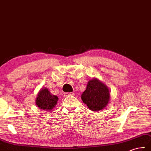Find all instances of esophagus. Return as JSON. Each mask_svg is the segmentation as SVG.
I'll list each match as a JSON object with an SVG mask.
<instances>
[{"label":"esophagus","instance_id":"1","mask_svg":"<svg viewBox=\"0 0 151 151\" xmlns=\"http://www.w3.org/2000/svg\"><path fill=\"white\" fill-rule=\"evenodd\" d=\"M73 92H65L64 93V96L65 97H68L69 96H73Z\"/></svg>","mask_w":151,"mask_h":151}]
</instances>
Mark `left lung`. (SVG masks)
<instances>
[{
  "label": "left lung",
  "instance_id": "obj_1",
  "mask_svg": "<svg viewBox=\"0 0 151 151\" xmlns=\"http://www.w3.org/2000/svg\"><path fill=\"white\" fill-rule=\"evenodd\" d=\"M81 99L90 110L99 111L108 105L110 100L109 90L99 79H92L88 81L86 90L83 92Z\"/></svg>",
  "mask_w": 151,
  "mask_h": 151
}]
</instances>
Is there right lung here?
I'll list each match as a JSON object with an SVG mask.
<instances>
[{"label":"right lung","mask_w":151,"mask_h":151,"mask_svg":"<svg viewBox=\"0 0 151 151\" xmlns=\"http://www.w3.org/2000/svg\"><path fill=\"white\" fill-rule=\"evenodd\" d=\"M58 101V96L52 94L48 88H43L39 92L35 103L40 109L50 111L54 108Z\"/></svg>","instance_id":"right-lung-1"}]
</instances>
